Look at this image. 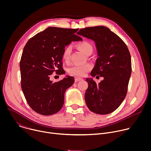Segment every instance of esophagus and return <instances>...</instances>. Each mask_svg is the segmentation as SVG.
Listing matches in <instances>:
<instances>
[{
  "label": "esophagus",
  "instance_id": "obj_1",
  "mask_svg": "<svg viewBox=\"0 0 151 151\" xmlns=\"http://www.w3.org/2000/svg\"><path fill=\"white\" fill-rule=\"evenodd\" d=\"M75 82H78V81H82V80H83V79H82V78H81L75 77Z\"/></svg>",
  "mask_w": 151,
  "mask_h": 151
}]
</instances>
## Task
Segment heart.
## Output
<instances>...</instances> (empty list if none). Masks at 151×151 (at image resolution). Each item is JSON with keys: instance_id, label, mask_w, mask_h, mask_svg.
<instances>
[{"instance_id": "obj_1", "label": "heart", "mask_w": 151, "mask_h": 151, "mask_svg": "<svg viewBox=\"0 0 151 151\" xmlns=\"http://www.w3.org/2000/svg\"><path fill=\"white\" fill-rule=\"evenodd\" d=\"M78 48L86 55H90L93 52V47L87 42H83L78 45ZM72 52L71 46H68L64 50L62 54L63 60L68 62L70 60ZM92 65L90 63H85L83 64H74L68 68V72L73 76H84L91 69Z\"/></svg>"}]
</instances>
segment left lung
<instances>
[{
	"label": "left lung",
	"mask_w": 151,
	"mask_h": 151,
	"mask_svg": "<svg viewBox=\"0 0 151 151\" xmlns=\"http://www.w3.org/2000/svg\"><path fill=\"white\" fill-rule=\"evenodd\" d=\"M78 35L95 42L98 58L91 75L104 78L99 84L92 78L86 79L88 82L85 94L86 104L95 114H111L127 95L132 74L130 52L124 41L106 27H86L81 29Z\"/></svg>",
	"instance_id": "1"
}]
</instances>
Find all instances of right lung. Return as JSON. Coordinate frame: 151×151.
Here are the masks:
<instances>
[{"mask_svg": "<svg viewBox=\"0 0 151 151\" xmlns=\"http://www.w3.org/2000/svg\"><path fill=\"white\" fill-rule=\"evenodd\" d=\"M78 29L50 27L30 39L21 55L19 68L21 88L31 108L40 115L58 112L64 101V93L73 84V76H66L53 82L50 75L65 73L62 54L72 41H81Z\"/></svg>", "mask_w": 151, "mask_h": 151, "instance_id": "obj_1", "label": "right lung"}]
</instances>
